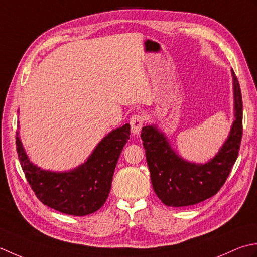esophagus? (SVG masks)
Listing matches in <instances>:
<instances>
[{"mask_svg":"<svg viewBox=\"0 0 257 257\" xmlns=\"http://www.w3.org/2000/svg\"><path fill=\"white\" fill-rule=\"evenodd\" d=\"M145 122V117L141 114H136L133 115L130 119V124H131V132L133 133V135H138L140 133L141 128H142L143 124Z\"/></svg>","mask_w":257,"mask_h":257,"instance_id":"esophagus-1","label":"esophagus"}]
</instances>
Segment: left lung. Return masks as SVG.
Returning <instances> with one entry per match:
<instances>
[{"instance_id":"1","label":"left lung","mask_w":257,"mask_h":257,"mask_svg":"<svg viewBox=\"0 0 257 257\" xmlns=\"http://www.w3.org/2000/svg\"><path fill=\"white\" fill-rule=\"evenodd\" d=\"M234 121L226 141L217 154L206 163L186 161L173 150L169 139L155 125L142 128L141 138L145 149L153 190L165 205L184 207L194 205L215 195L237 159L243 134L242 94L232 70Z\"/></svg>"}]
</instances>
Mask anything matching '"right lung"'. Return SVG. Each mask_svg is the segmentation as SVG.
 I'll list each match as a JSON object with an SVG mask.
<instances>
[{"mask_svg": "<svg viewBox=\"0 0 257 257\" xmlns=\"http://www.w3.org/2000/svg\"><path fill=\"white\" fill-rule=\"evenodd\" d=\"M130 140V124L113 130L93 150L87 160L64 172L43 170L30 161L17 133L21 166L36 197L51 208L74 216L96 212L106 202L119 154Z\"/></svg>", "mask_w": 257, "mask_h": 257, "instance_id": "add662e5", "label": "right lung"}]
</instances>
